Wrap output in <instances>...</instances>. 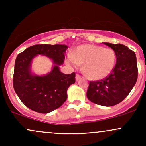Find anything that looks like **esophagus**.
<instances>
[{"instance_id": "esophagus-1", "label": "esophagus", "mask_w": 146, "mask_h": 146, "mask_svg": "<svg viewBox=\"0 0 146 146\" xmlns=\"http://www.w3.org/2000/svg\"><path fill=\"white\" fill-rule=\"evenodd\" d=\"M80 78H81V75H80L79 74H76V75H75V80H76V81H78Z\"/></svg>"}]
</instances>
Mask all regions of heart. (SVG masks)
Masks as SVG:
<instances>
[{
  "label": "heart",
  "instance_id": "1",
  "mask_svg": "<svg viewBox=\"0 0 146 146\" xmlns=\"http://www.w3.org/2000/svg\"><path fill=\"white\" fill-rule=\"evenodd\" d=\"M116 62V54L113 49L93 44L80 45L67 58V63L76 67L82 65V71L88 78L100 80L113 71Z\"/></svg>",
  "mask_w": 146,
  "mask_h": 146
}]
</instances>
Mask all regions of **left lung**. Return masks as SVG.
Returning a JSON list of instances; mask_svg holds the SVG:
<instances>
[{"label": "left lung", "mask_w": 146, "mask_h": 146, "mask_svg": "<svg viewBox=\"0 0 146 146\" xmlns=\"http://www.w3.org/2000/svg\"><path fill=\"white\" fill-rule=\"evenodd\" d=\"M115 51L117 62L111 73L98 81H90L87 98L96 104L112 106L123 101L136 84L138 77L135 52L121 44L104 42Z\"/></svg>", "instance_id": "left-lung-1"}]
</instances>
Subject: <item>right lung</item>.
<instances>
[{
    "mask_svg": "<svg viewBox=\"0 0 146 146\" xmlns=\"http://www.w3.org/2000/svg\"><path fill=\"white\" fill-rule=\"evenodd\" d=\"M68 46L63 44H36L19 53L15 61L13 86L18 98L29 109L48 113L63 104L67 98L68 88L75 82V73L60 72ZM38 54L49 56L55 65L44 76L31 73V62Z\"/></svg>",
    "mask_w": 146,
    "mask_h": 146,
    "instance_id": "add662e5",
    "label": "right lung"
}]
</instances>
